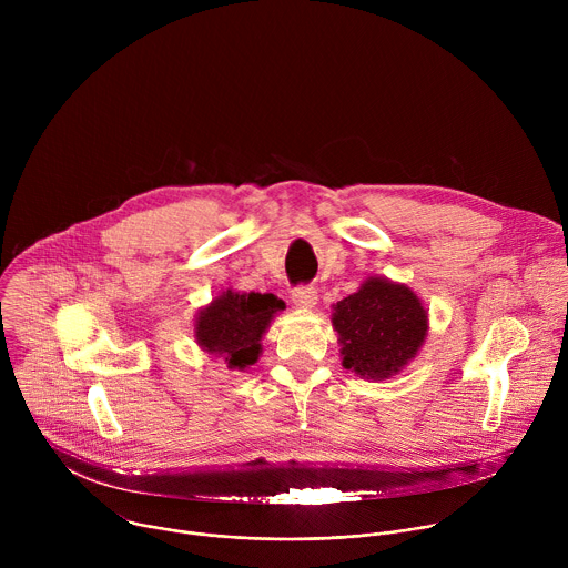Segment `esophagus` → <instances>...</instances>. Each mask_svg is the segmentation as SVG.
Here are the masks:
<instances>
[{
  "label": "esophagus",
  "mask_w": 568,
  "mask_h": 568,
  "mask_svg": "<svg viewBox=\"0 0 568 568\" xmlns=\"http://www.w3.org/2000/svg\"><path fill=\"white\" fill-rule=\"evenodd\" d=\"M316 298H318V294H316V290L312 285H298V287L292 290V301H294L296 307H303V310L314 307Z\"/></svg>",
  "instance_id": "obj_1"
}]
</instances>
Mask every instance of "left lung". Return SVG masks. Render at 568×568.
Returning <instances> with one entry per match:
<instances>
[{"label": "left lung", "instance_id": "8db88e82", "mask_svg": "<svg viewBox=\"0 0 568 568\" xmlns=\"http://www.w3.org/2000/svg\"><path fill=\"white\" fill-rule=\"evenodd\" d=\"M344 368L384 379L416 357L427 335V312L407 287L368 278L355 294L335 305Z\"/></svg>", "mask_w": 568, "mask_h": 568}]
</instances>
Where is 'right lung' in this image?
Segmentation results:
<instances>
[{
	"label": "right lung",
	"instance_id": "add662e5",
	"mask_svg": "<svg viewBox=\"0 0 568 568\" xmlns=\"http://www.w3.org/2000/svg\"><path fill=\"white\" fill-rule=\"evenodd\" d=\"M278 310H283V301L274 294L226 290L200 312L195 323L197 344L206 353L224 355L229 368L252 366L261 355V337Z\"/></svg>",
	"mask_w": 568,
	"mask_h": 568
}]
</instances>
